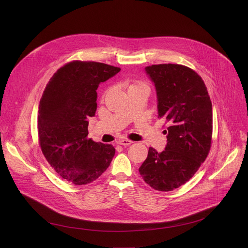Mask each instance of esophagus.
Wrapping results in <instances>:
<instances>
[{"label":"esophagus","instance_id":"34e87169","mask_svg":"<svg viewBox=\"0 0 248 248\" xmlns=\"http://www.w3.org/2000/svg\"><path fill=\"white\" fill-rule=\"evenodd\" d=\"M117 143H118V144H120V145L128 146V145L132 144L133 142H132L131 140H129V139H121V140H118V141H117Z\"/></svg>","mask_w":248,"mask_h":248}]
</instances>
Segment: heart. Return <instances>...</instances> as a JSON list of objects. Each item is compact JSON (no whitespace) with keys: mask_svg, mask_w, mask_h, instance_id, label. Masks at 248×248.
Masks as SVG:
<instances>
[{"mask_svg":"<svg viewBox=\"0 0 248 248\" xmlns=\"http://www.w3.org/2000/svg\"><path fill=\"white\" fill-rule=\"evenodd\" d=\"M134 88H144V89H146L147 91L149 90L148 85H147L146 83L142 82V81H134V82H132V83L128 86V90L134 89Z\"/></svg>","mask_w":248,"mask_h":248,"instance_id":"1","label":"heart"}]
</instances>
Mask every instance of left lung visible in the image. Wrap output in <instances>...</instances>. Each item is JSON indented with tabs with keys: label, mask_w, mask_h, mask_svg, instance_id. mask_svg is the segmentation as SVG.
<instances>
[{
	"label": "left lung",
	"mask_w": 248,
	"mask_h": 248,
	"mask_svg": "<svg viewBox=\"0 0 248 248\" xmlns=\"http://www.w3.org/2000/svg\"><path fill=\"white\" fill-rule=\"evenodd\" d=\"M155 84L159 118L167 124V146L150 147L139 168L143 181L158 191H170L186 184L206 160L212 142L213 112L201 77L178 63L145 67Z\"/></svg>",
	"instance_id": "1"
}]
</instances>
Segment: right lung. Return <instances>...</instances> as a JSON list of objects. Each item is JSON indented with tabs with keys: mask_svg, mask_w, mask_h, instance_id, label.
Here are the masks:
<instances>
[{
	"mask_svg": "<svg viewBox=\"0 0 248 248\" xmlns=\"http://www.w3.org/2000/svg\"><path fill=\"white\" fill-rule=\"evenodd\" d=\"M121 70L97 62L73 61L47 83L39 104L38 138L42 153L65 181L84 186L108 169L116 149L87 138L88 119L97 109V88Z\"/></svg>",
	"mask_w": 248,
	"mask_h": 248,
	"instance_id": "add662e5",
	"label": "right lung"
}]
</instances>
